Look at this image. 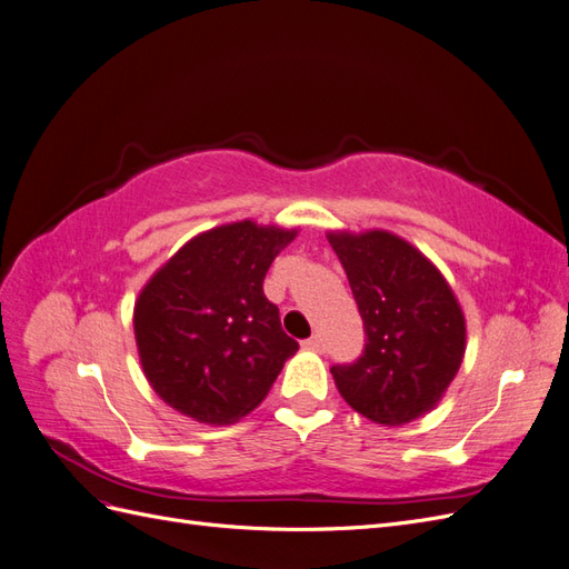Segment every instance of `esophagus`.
Returning a JSON list of instances; mask_svg holds the SVG:
<instances>
[{"instance_id": "esophagus-1", "label": "esophagus", "mask_w": 569, "mask_h": 569, "mask_svg": "<svg viewBox=\"0 0 569 569\" xmlns=\"http://www.w3.org/2000/svg\"><path fill=\"white\" fill-rule=\"evenodd\" d=\"M303 349H308V351H322V349H325V343H322V339L316 335V337H311V339H306V341H303Z\"/></svg>"}]
</instances>
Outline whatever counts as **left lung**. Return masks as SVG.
<instances>
[{
	"mask_svg": "<svg viewBox=\"0 0 569 569\" xmlns=\"http://www.w3.org/2000/svg\"><path fill=\"white\" fill-rule=\"evenodd\" d=\"M347 272L366 349L335 366L339 393L368 420L399 427L432 410L465 356V316L439 268L387 230L327 234Z\"/></svg>",
	"mask_w": 569,
	"mask_h": 569,
	"instance_id": "left-lung-1",
	"label": "left lung"
}]
</instances>
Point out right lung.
Returning <instances> with one entry per match:
<instances>
[{"label": "right lung", "mask_w": 569, "mask_h": 569, "mask_svg": "<svg viewBox=\"0 0 569 569\" xmlns=\"http://www.w3.org/2000/svg\"><path fill=\"white\" fill-rule=\"evenodd\" d=\"M297 230L239 220L201 232L151 274L134 303L149 385L182 416L230 425L266 399L299 343L263 295L270 263Z\"/></svg>", "instance_id": "1"}]
</instances>
